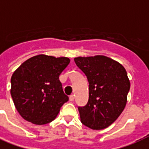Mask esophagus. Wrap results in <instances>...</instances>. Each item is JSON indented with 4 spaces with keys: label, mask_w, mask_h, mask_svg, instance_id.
Returning a JSON list of instances; mask_svg holds the SVG:
<instances>
[{
    "label": "esophagus",
    "mask_w": 149,
    "mask_h": 149,
    "mask_svg": "<svg viewBox=\"0 0 149 149\" xmlns=\"http://www.w3.org/2000/svg\"><path fill=\"white\" fill-rule=\"evenodd\" d=\"M74 98H75V97H74V95H73V94H72V95L70 96V101H73V100H74Z\"/></svg>",
    "instance_id": "obj_1"
}]
</instances>
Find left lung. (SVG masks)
I'll list each match as a JSON object with an SVG mask.
<instances>
[{
  "instance_id": "obj_1",
  "label": "left lung",
  "mask_w": 149,
  "mask_h": 149,
  "mask_svg": "<svg viewBox=\"0 0 149 149\" xmlns=\"http://www.w3.org/2000/svg\"><path fill=\"white\" fill-rule=\"evenodd\" d=\"M74 61L89 82L88 102L78 107L80 120L91 129H104L126 106L130 90L127 72L118 62L104 56H79Z\"/></svg>"
}]
</instances>
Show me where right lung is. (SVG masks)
Masks as SVG:
<instances>
[{"instance_id": "obj_1", "label": "right lung", "mask_w": 149, "mask_h": 149, "mask_svg": "<svg viewBox=\"0 0 149 149\" xmlns=\"http://www.w3.org/2000/svg\"><path fill=\"white\" fill-rule=\"evenodd\" d=\"M70 62L67 57L41 54L27 59L14 72L10 94L24 120L42 125L56 118L61 107L69 100L58 77Z\"/></svg>"}]
</instances>
